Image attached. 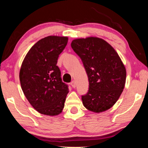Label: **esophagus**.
Returning <instances> with one entry per match:
<instances>
[{"label":"esophagus","instance_id":"1","mask_svg":"<svg viewBox=\"0 0 148 148\" xmlns=\"http://www.w3.org/2000/svg\"><path fill=\"white\" fill-rule=\"evenodd\" d=\"M71 86L73 88H76V83H75V81H72V82H71Z\"/></svg>","mask_w":148,"mask_h":148}]
</instances>
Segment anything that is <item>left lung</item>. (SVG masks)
Segmentation results:
<instances>
[{
	"instance_id": "8db88e82",
	"label": "left lung",
	"mask_w": 148,
	"mask_h": 148,
	"mask_svg": "<svg viewBox=\"0 0 148 148\" xmlns=\"http://www.w3.org/2000/svg\"><path fill=\"white\" fill-rule=\"evenodd\" d=\"M71 47L88 77V91L82 96L84 106L98 113L110 108L122 94L126 81V69L119 54L108 42L96 37L73 40Z\"/></svg>"
}]
</instances>
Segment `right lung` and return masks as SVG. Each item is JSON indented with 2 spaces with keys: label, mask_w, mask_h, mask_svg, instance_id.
<instances>
[{
  "label": "right lung",
  "mask_w": 148,
  "mask_h": 148,
  "mask_svg": "<svg viewBox=\"0 0 148 148\" xmlns=\"http://www.w3.org/2000/svg\"><path fill=\"white\" fill-rule=\"evenodd\" d=\"M67 37L50 36L34 44L26 54L19 72L22 90L34 109L56 116L62 112L69 92L56 65Z\"/></svg>",
  "instance_id": "1"
}]
</instances>
